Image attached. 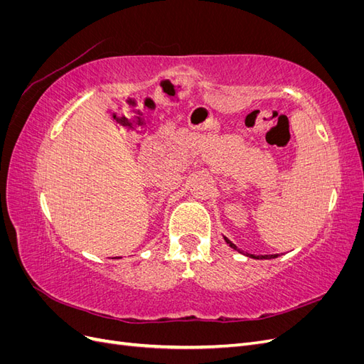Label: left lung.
<instances>
[{"instance_id": "obj_1", "label": "left lung", "mask_w": 364, "mask_h": 364, "mask_svg": "<svg viewBox=\"0 0 364 364\" xmlns=\"http://www.w3.org/2000/svg\"><path fill=\"white\" fill-rule=\"evenodd\" d=\"M223 238H225L226 243L229 245V247H232L234 250H237V252H240V253H243V252H241V250H240V249L232 243V241L228 240L226 237H223ZM246 257H249V258H255V259H272V258H278L277 253H274V255H252V253H246Z\"/></svg>"}]
</instances>
